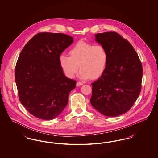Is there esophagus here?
Here are the masks:
<instances>
[{
	"mask_svg": "<svg viewBox=\"0 0 158 158\" xmlns=\"http://www.w3.org/2000/svg\"><path fill=\"white\" fill-rule=\"evenodd\" d=\"M83 85V83L80 82H77V83H76V86H82Z\"/></svg>",
	"mask_w": 158,
	"mask_h": 158,
	"instance_id": "34e87169",
	"label": "esophagus"
}]
</instances>
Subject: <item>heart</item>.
<instances>
[{
  "mask_svg": "<svg viewBox=\"0 0 158 158\" xmlns=\"http://www.w3.org/2000/svg\"><path fill=\"white\" fill-rule=\"evenodd\" d=\"M70 56L62 54L59 58L60 66L69 78H73L79 66V76L82 79H97L105 72L108 54L102 45L79 41L69 50Z\"/></svg>",
  "mask_w": 158,
  "mask_h": 158,
  "instance_id": "heart-1",
  "label": "heart"
}]
</instances>
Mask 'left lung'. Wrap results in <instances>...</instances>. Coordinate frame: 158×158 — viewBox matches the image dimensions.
Wrapping results in <instances>:
<instances>
[{
	"mask_svg": "<svg viewBox=\"0 0 158 158\" xmlns=\"http://www.w3.org/2000/svg\"><path fill=\"white\" fill-rule=\"evenodd\" d=\"M95 40L108 54L105 72L92 83L91 105L107 117L127 112L140 95L143 69L131 44L116 32L96 34Z\"/></svg>",
	"mask_w": 158,
	"mask_h": 158,
	"instance_id": "left-lung-1",
	"label": "left lung"
}]
</instances>
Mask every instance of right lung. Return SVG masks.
<instances>
[{
  "label": "right lung",
  "instance_id": "right-lung-1",
  "mask_svg": "<svg viewBox=\"0 0 158 158\" xmlns=\"http://www.w3.org/2000/svg\"><path fill=\"white\" fill-rule=\"evenodd\" d=\"M73 42L62 33L41 32L23 48L17 60L15 82L21 103L38 118L50 120L68 103L76 81L69 79L60 66V54Z\"/></svg>",
  "mask_w": 158,
  "mask_h": 158
}]
</instances>
